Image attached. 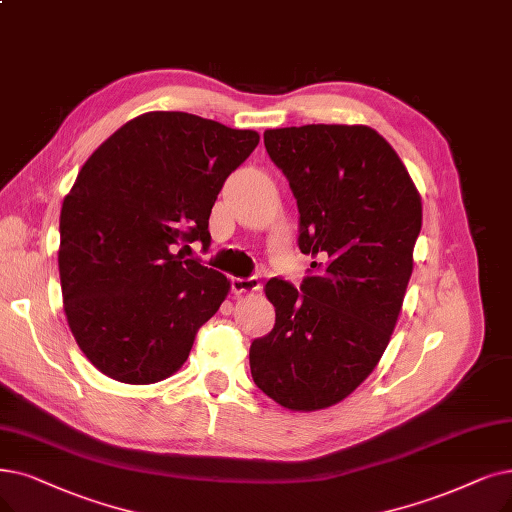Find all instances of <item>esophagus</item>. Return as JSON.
I'll list each match as a JSON object with an SVG mask.
<instances>
[{
    "mask_svg": "<svg viewBox=\"0 0 512 512\" xmlns=\"http://www.w3.org/2000/svg\"><path fill=\"white\" fill-rule=\"evenodd\" d=\"M231 290H233V294L258 292L260 281H258V277H235V279H231Z\"/></svg>",
    "mask_w": 512,
    "mask_h": 512,
    "instance_id": "1",
    "label": "esophagus"
}]
</instances>
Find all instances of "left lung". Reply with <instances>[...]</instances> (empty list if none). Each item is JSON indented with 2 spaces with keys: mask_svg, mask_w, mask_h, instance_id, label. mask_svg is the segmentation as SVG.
Masks as SVG:
<instances>
[{
  "mask_svg": "<svg viewBox=\"0 0 512 512\" xmlns=\"http://www.w3.org/2000/svg\"><path fill=\"white\" fill-rule=\"evenodd\" d=\"M298 203L300 292L264 285L275 327L250 346L256 386L294 412L330 407L374 372L401 313L422 229V201L395 149L367 126L264 132Z\"/></svg>",
  "mask_w": 512,
  "mask_h": 512,
  "instance_id": "8db88e82",
  "label": "left lung"
}]
</instances>
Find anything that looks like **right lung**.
<instances>
[{
  "label": "right lung",
  "instance_id": "add662e5",
  "mask_svg": "<svg viewBox=\"0 0 512 512\" xmlns=\"http://www.w3.org/2000/svg\"><path fill=\"white\" fill-rule=\"evenodd\" d=\"M258 140L254 130L151 111L79 170L60 210L58 271L69 327L98 372L153 384L187 361L231 281L179 245L210 248L214 201Z\"/></svg>",
  "mask_w": 512,
  "mask_h": 512
}]
</instances>
